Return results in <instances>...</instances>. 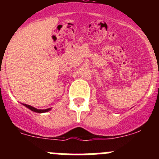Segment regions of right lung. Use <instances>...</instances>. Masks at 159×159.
I'll return each mask as SVG.
<instances>
[{
    "label": "right lung",
    "mask_w": 159,
    "mask_h": 159,
    "mask_svg": "<svg viewBox=\"0 0 159 159\" xmlns=\"http://www.w3.org/2000/svg\"><path fill=\"white\" fill-rule=\"evenodd\" d=\"M22 105H23L24 106L27 107L28 109L32 111L37 112V113H44V112H48V111H49L51 110V108H47V109H37V108H34V107L30 106V105H26V104H22Z\"/></svg>",
    "instance_id": "right-lung-1"
}]
</instances>
